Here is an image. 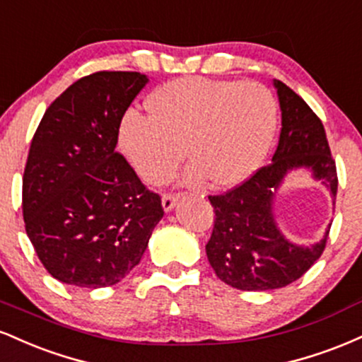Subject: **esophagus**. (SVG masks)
Masks as SVG:
<instances>
[{
	"instance_id": "esophagus-1",
	"label": "esophagus",
	"mask_w": 362,
	"mask_h": 362,
	"mask_svg": "<svg viewBox=\"0 0 362 362\" xmlns=\"http://www.w3.org/2000/svg\"><path fill=\"white\" fill-rule=\"evenodd\" d=\"M178 201V195L177 194H165L163 199H161V206H163L165 213H170L173 209Z\"/></svg>"
}]
</instances>
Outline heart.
Instances as JSON below:
<instances>
[{
  "label": "heart",
  "mask_w": 362,
  "mask_h": 362,
  "mask_svg": "<svg viewBox=\"0 0 362 362\" xmlns=\"http://www.w3.org/2000/svg\"><path fill=\"white\" fill-rule=\"evenodd\" d=\"M151 115L127 110L117 144L148 184H163L185 155L192 165L185 184L207 177L216 187L247 180L271 148L277 122L272 93L257 83L178 78L153 91Z\"/></svg>",
  "instance_id": "b5f03b06"
}]
</instances>
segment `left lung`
I'll list each match as a JSON object with an SVG mask.
<instances>
[{
    "mask_svg": "<svg viewBox=\"0 0 362 362\" xmlns=\"http://www.w3.org/2000/svg\"><path fill=\"white\" fill-rule=\"evenodd\" d=\"M281 107V134L272 163L223 195H211L214 228L206 245L216 276L242 291H271L291 284L320 259L330 224L320 242L293 243L277 224L274 204L286 177L308 170L313 180L337 195V170L325 129L300 95L274 80Z\"/></svg>",
    "mask_w": 362,
    "mask_h": 362,
    "instance_id": "obj_1",
    "label": "left lung"
}]
</instances>
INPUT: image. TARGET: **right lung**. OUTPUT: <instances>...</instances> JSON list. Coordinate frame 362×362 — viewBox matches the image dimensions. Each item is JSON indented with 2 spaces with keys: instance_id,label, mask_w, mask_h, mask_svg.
Instances as JSON below:
<instances>
[{
  "instance_id": "1",
  "label": "right lung",
  "mask_w": 362,
  "mask_h": 362,
  "mask_svg": "<svg viewBox=\"0 0 362 362\" xmlns=\"http://www.w3.org/2000/svg\"><path fill=\"white\" fill-rule=\"evenodd\" d=\"M146 74L81 78L45 110L23 173V221L54 279L76 288L122 281L146 250L163 207L115 153L117 129Z\"/></svg>"
}]
</instances>
